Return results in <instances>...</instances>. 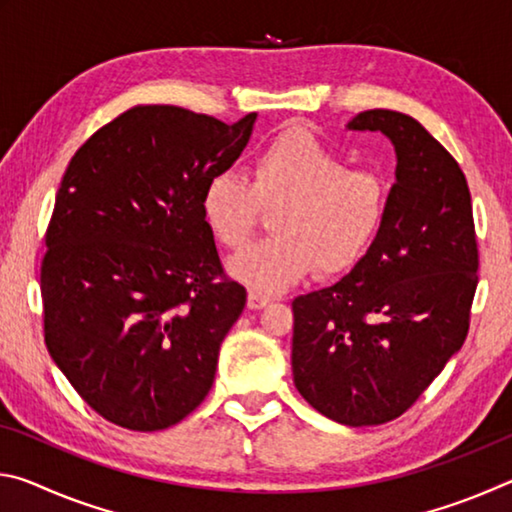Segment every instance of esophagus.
<instances>
[{"label": "esophagus", "instance_id": "1", "mask_svg": "<svg viewBox=\"0 0 512 512\" xmlns=\"http://www.w3.org/2000/svg\"><path fill=\"white\" fill-rule=\"evenodd\" d=\"M271 302V296H266L262 291H248V307L250 309H262Z\"/></svg>", "mask_w": 512, "mask_h": 512}]
</instances>
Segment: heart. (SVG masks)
<instances>
[{"mask_svg": "<svg viewBox=\"0 0 512 512\" xmlns=\"http://www.w3.org/2000/svg\"><path fill=\"white\" fill-rule=\"evenodd\" d=\"M273 207L277 235L230 262L237 280L268 293L314 268L327 277L352 271L384 225L388 187L375 171L350 169L343 153L296 126L255 155L250 183L223 171L201 192L207 230L228 250L244 248Z\"/></svg>", "mask_w": 512, "mask_h": 512, "instance_id": "heart-1", "label": "heart"}]
</instances>
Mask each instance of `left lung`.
<instances>
[{
    "label": "left lung",
    "instance_id": "1",
    "mask_svg": "<svg viewBox=\"0 0 512 512\" xmlns=\"http://www.w3.org/2000/svg\"><path fill=\"white\" fill-rule=\"evenodd\" d=\"M397 153L379 235L334 287L293 300L298 393L325 418L370 427L400 418L461 350L479 282L465 173L420 121L359 112Z\"/></svg>",
    "mask_w": 512,
    "mask_h": 512
}]
</instances>
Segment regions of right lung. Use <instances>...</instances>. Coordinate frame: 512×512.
I'll return each instance as SVG.
<instances>
[{
	"instance_id": "right-lung-1",
	"label": "right lung",
	"mask_w": 512,
	"mask_h": 512,
	"mask_svg": "<svg viewBox=\"0 0 512 512\" xmlns=\"http://www.w3.org/2000/svg\"><path fill=\"white\" fill-rule=\"evenodd\" d=\"M255 119L135 106L69 162L40 266L45 343L112 424L167 429L210 393L246 289L223 271L201 192L239 158Z\"/></svg>"
}]
</instances>
